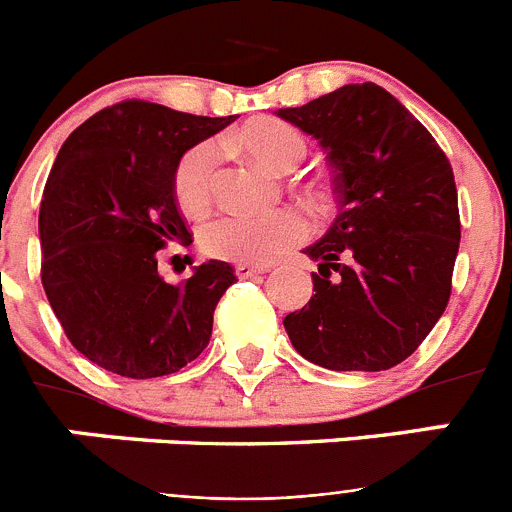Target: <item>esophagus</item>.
I'll return each mask as SVG.
<instances>
[{"label":"esophagus","mask_w":512,"mask_h":512,"mask_svg":"<svg viewBox=\"0 0 512 512\" xmlns=\"http://www.w3.org/2000/svg\"><path fill=\"white\" fill-rule=\"evenodd\" d=\"M269 271V266H261V264H235V274L241 279L246 277H256V274H264Z\"/></svg>","instance_id":"esophagus-1"}]
</instances>
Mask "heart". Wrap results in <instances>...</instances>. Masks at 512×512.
<instances>
[{
    "label": "heart",
    "instance_id": "1",
    "mask_svg": "<svg viewBox=\"0 0 512 512\" xmlns=\"http://www.w3.org/2000/svg\"><path fill=\"white\" fill-rule=\"evenodd\" d=\"M235 143L271 171H292L307 153L300 130L277 117H256L246 122ZM217 166V146L202 140L189 148L174 171L176 202L187 215H202L210 207L212 174ZM307 235V220L295 207L274 210H228L202 225L200 241L210 256L241 264H264L300 243Z\"/></svg>",
    "mask_w": 512,
    "mask_h": 512
}]
</instances>
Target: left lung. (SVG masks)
I'll return each mask as SVG.
<instances>
[{
  "label": "left lung",
  "mask_w": 512,
  "mask_h": 512,
  "mask_svg": "<svg viewBox=\"0 0 512 512\" xmlns=\"http://www.w3.org/2000/svg\"><path fill=\"white\" fill-rule=\"evenodd\" d=\"M277 117L312 135L333 169L338 215L305 248L318 271L284 330L333 372H384L408 359L446 310L459 253L449 158L405 104L372 81Z\"/></svg>",
  "instance_id": "1"
}]
</instances>
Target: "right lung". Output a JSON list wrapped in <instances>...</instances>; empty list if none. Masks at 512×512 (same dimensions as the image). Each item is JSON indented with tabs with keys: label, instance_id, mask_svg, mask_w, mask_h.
Segmentation results:
<instances>
[{
	"label": "right lung",
	"instance_id": "obj_1",
	"mask_svg": "<svg viewBox=\"0 0 512 512\" xmlns=\"http://www.w3.org/2000/svg\"><path fill=\"white\" fill-rule=\"evenodd\" d=\"M233 120L128 99L89 117L58 151L40 202V279L63 333L92 364L164 377L210 343L233 266L212 259L171 284L158 251L192 243L174 194L179 158Z\"/></svg>",
	"mask_w": 512,
	"mask_h": 512
}]
</instances>
